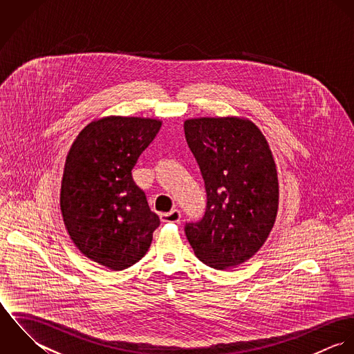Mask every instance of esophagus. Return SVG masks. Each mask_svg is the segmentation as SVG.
I'll list each match as a JSON object with an SVG mask.
<instances>
[{
	"label": "esophagus",
	"mask_w": 354,
	"mask_h": 354,
	"mask_svg": "<svg viewBox=\"0 0 354 354\" xmlns=\"http://www.w3.org/2000/svg\"><path fill=\"white\" fill-rule=\"evenodd\" d=\"M181 219V212L178 209H171L170 212H163L160 214V221L162 222H178Z\"/></svg>",
	"instance_id": "esophagus-1"
}]
</instances>
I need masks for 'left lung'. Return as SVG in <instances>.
Listing matches in <instances>:
<instances>
[{"instance_id": "obj_1", "label": "left lung", "mask_w": 354, "mask_h": 354, "mask_svg": "<svg viewBox=\"0 0 354 354\" xmlns=\"http://www.w3.org/2000/svg\"><path fill=\"white\" fill-rule=\"evenodd\" d=\"M184 131L205 189L204 214L185 223V236L204 264L215 270L236 267L260 250L275 222L278 178L272 155L248 120H187Z\"/></svg>"}]
</instances>
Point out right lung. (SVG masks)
Wrapping results in <instances>:
<instances>
[{
    "label": "right lung",
    "mask_w": 354,
    "mask_h": 354,
    "mask_svg": "<svg viewBox=\"0 0 354 354\" xmlns=\"http://www.w3.org/2000/svg\"><path fill=\"white\" fill-rule=\"evenodd\" d=\"M160 128V121L106 117L88 124L66 156L61 212L66 230L93 261L120 271L149 251L160 225L132 169Z\"/></svg>",
    "instance_id": "right-lung-1"
}]
</instances>
